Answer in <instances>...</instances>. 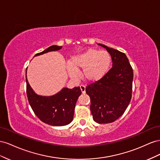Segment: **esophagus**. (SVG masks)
<instances>
[{
	"instance_id": "34e87169",
	"label": "esophagus",
	"mask_w": 160,
	"mask_h": 160,
	"mask_svg": "<svg viewBox=\"0 0 160 160\" xmlns=\"http://www.w3.org/2000/svg\"><path fill=\"white\" fill-rule=\"evenodd\" d=\"M80 88L81 91H82V93L84 94V93L86 92V87H85V86H84V85H80Z\"/></svg>"
}]
</instances>
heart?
<instances>
[{
	"label": "heart",
	"mask_w": 160,
	"mask_h": 160,
	"mask_svg": "<svg viewBox=\"0 0 160 160\" xmlns=\"http://www.w3.org/2000/svg\"><path fill=\"white\" fill-rule=\"evenodd\" d=\"M112 64L111 55L106 50L90 48L85 52L73 56L67 66L70 76L78 77L77 70L82 71L84 78L88 82H97L105 76Z\"/></svg>",
	"instance_id": "1"
}]
</instances>
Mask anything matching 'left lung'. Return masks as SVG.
I'll use <instances>...</instances> for the list:
<instances>
[{"label":"left lung","mask_w":160,"mask_h":160,"mask_svg":"<svg viewBox=\"0 0 160 160\" xmlns=\"http://www.w3.org/2000/svg\"><path fill=\"white\" fill-rule=\"evenodd\" d=\"M98 45L111 55L112 67L102 78L88 85L86 92L94 121L102 124L114 122L125 111L131 99L133 72L124 53Z\"/></svg>","instance_id":"1"}]
</instances>
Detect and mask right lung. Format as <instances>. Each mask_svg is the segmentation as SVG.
Returning <instances> with one entry per match:
<instances>
[{"instance_id": "1", "label": "right lung", "mask_w": 160, "mask_h": 160, "mask_svg": "<svg viewBox=\"0 0 160 160\" xmlns=\"http://www.w3.org/2000/svg\"><path fill=\"white\" fill-rule=\"evenodd\" d=\"M62 48V46L52 45L44 51L35 54V56L58 51ZM26 83L27 96L29 104L41 121L52 126L66 125L72 121L76 103L82 93L80 87L72 89L63 88L56 94L45 97L34 92L28 82L27 75Z\"/></svg>"}]
</instances>
